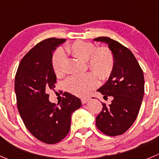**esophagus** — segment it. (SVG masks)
I'll use <instances>...</instances> for the list:
<instances>
[{"mask_svg": "<svg viewBox=\"0 0 159 159\" xmlns=\"http://www.w3.org/2000/svg\"><path fill=\"white\" fill-rule=\"evenodd\" d=\"M89 99H90L89 98H82L81 100V102H82V104H85V103L87 102Z\"/></svg>", "mask_w": 159, "mask_h": 159, "instance_id": "1", "label": "esophagus"}]
</instances>
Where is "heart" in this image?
Segmentation results:
<instances>
[{"instance_id": "b5f03b06", "label": "heart", "mask_w": 159, "mask_h": 159, "mask_svg": "<svg viewBox=\"0 0 159 159\" xmlns=\"http://www.w3.org/2000/svg\"><path fill=\"white\" fill-rule=\"evenodd\" d=\"M65 50L77 59L86 61L88 67L94 72L73 75L66 81V88L74 95L78 96L87 95L98 84L96 76L101 81H106L113 70L115 60L113 54L108 47L96 48L93 43L77 40L67 46ZM64 61L65 56L62 50H56L52 56L51 63L53 71L57 77L64 75Z\"/></svg>"}]
</instances>
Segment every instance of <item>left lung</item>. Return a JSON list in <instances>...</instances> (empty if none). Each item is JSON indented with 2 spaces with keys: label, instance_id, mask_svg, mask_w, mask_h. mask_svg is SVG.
<instances>
[{
  "label": "left lung",
  "instance_id": "8db88e82",
  "mask_svg": "<svg viewBox=\"0 0 159 159\" xmlns=\"http://www.w3.org/2000/svg\"><path fill=\"white\" fill-rule=\"evenodd\" d=\"M94 40L106 43L115 60L109 79L97 90L106 99L112 96V102L108 106L102 103L95 123L103 134L117 136L125 133L138 116L144 93V73L128 48L109 37H98Z\"/></svg>",
  "mask_w": 159,
  "mask_h": 159
}]
</instances>
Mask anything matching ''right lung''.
Here are the masks:
<instances>
[{"label": "right lung", "mask_w": 159, "mask_h": 159, "mask_svg": "<svg viewBox=\"0 0 159 159\" xmlns=\"http://www.w3.org/2000/svg\"><path fill=\"white\" fill-rule=\"evenodd\" d=\"M66 41L50 38L39 43L21 59L15 80L18 112L29 132L46 144L64 139L70 127L74 111L81 106L79 98L65 92L57 105L49 101L47 91L55 87L53 52Z\"/></svg>", "instance_id": "obj_1"}]
</instances>
